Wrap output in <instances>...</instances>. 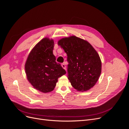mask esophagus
Here are the masks:
<instances>
[{
	"instance_id": "obj_1",
	"label": "esophagus",
	"mask_w": 129,
	"mask_h": 129,
	"mask_svg": "<svg viewBox=\"0 0 129 129\" xmlns=\"http://www.w3.org/2000/svg\"><path fill=\"white\" fill-rule=\"evenodd\" d=\"M61 66L63 67V68L64 69H65V70H66V66H65V64H64V63H63L62 64H61Z\"/></svg>"
}]
</instances>
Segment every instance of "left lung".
<instances>
[{"label": "left lung", "mask_w": 129, "mask_h": 129, "mask_svg": "<svg viewBox=\"0 0 129 129\" xmlns=\"http://www.w3.org/2000/svg\"><path fill=\"white\" fill-rule=\"evenodd\" d=\"M58 44L67 54L68 77L72 86L82 92L93 87L101 73V61L91 45L74 36L61 39Z\"/></svg>", "instance_id": "1"}]
</instances>
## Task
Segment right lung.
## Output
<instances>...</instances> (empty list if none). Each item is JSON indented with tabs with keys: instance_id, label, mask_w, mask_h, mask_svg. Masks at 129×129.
<instances>
[{
	"instance_id": "1",
	"label": "right lung",
	"mask_w": 129,
	"mask_h": 129,
	"mask_svg": "<svg viewBox=\"0 0 129 129\" xmlns=\"http://www.w3.org/2000/svg\"><path fill=\"white\" fill-rule=\"evenodd\" d=\"M53 40L45 38L33 48L25 64L27 79L33 87L43 93L52 91L58 78L66 74L53 53Z\"/></svg>"
}]
</instances>
